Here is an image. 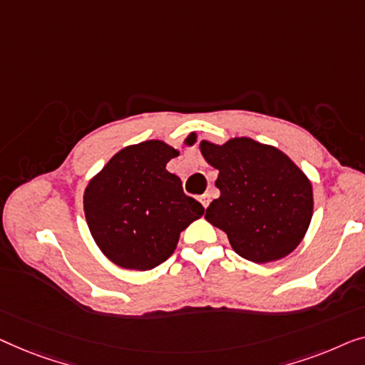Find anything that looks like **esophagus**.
<instances>
[{"mask_svg":"<svg viewBox=\"0 0 365 365\" xmlns=\"http://www.w3.org/2000/svg\"><path fill=\"white\" fill-rule=\"evenodd\" d=\"M200 202H202L203 207L207 208V207H208V203H210V195H208V193H203L202 197H200Z\"/></svg>","mask_w":365,"mask_h":365,"instance_id":"1","label":"esophagus"}]
</instances>
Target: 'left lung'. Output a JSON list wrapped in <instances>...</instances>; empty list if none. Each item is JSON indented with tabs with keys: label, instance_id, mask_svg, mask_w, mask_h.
Returning <instances> with one entry per match:
<instances>
[{
	"label": "left lung",
	"instance_id": "1",
	"mask_svg": "<svg viewBox=\"0 0 365 365\" xmlns=\"http://www.w3.org/2000/svg\"><path fill=\"white\" fill-rule=\"evenodd\" d=\"M208 165L218 170L220 197L205 218L227 233L241 258L269 263L296 250L312 218V185L304 172L273 145L235 137L217 145L200 142Z\"/></svg>",
	"mask_w": 365,
	"mask_h": 365
}]
</instances>
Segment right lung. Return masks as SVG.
<instances>
[{
	"label": "right lung",
	"instance_id": "1",
	"mask_svg": "<svg viewBox=\"0 0 365 365\" xmlns=\"http://www.w3.org/2000/svg\"><path fill=\"white\" fill-rule=\"evenodd\" d=\"M162 140L122 148L91 178L84 213L91 235L112 263L147 271L162 264L178 238L205 208L183 193L182 180L167 170L177 157Z\"/></svg>",
	"mask_w": 365,
	"mask_h": 365
}]
</instances>
